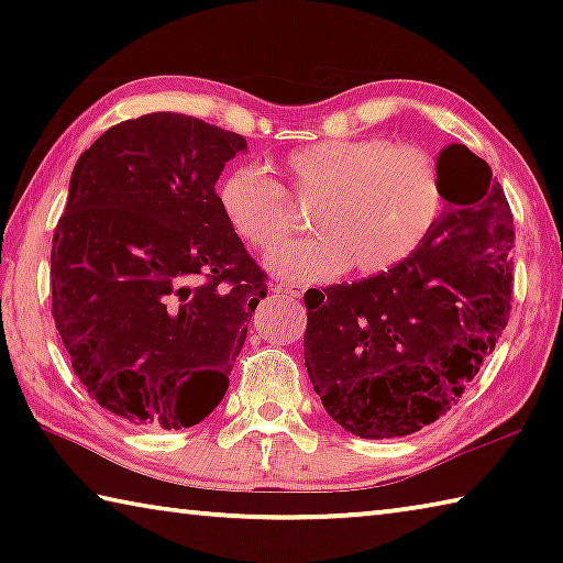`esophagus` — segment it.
<instances>
[{
  "label": "esophagus",
  "instance_id": "1",
  "mask_svg": "<svg viewBox=\"0 0 563 563\" xmlns=\"http://www.w3.org/2000/svg\"><path fill=\"white\" fill-rule=\"evenodd\" d=\"M273 292L275 295H285V298L298 300V298H302L305 288H302V285H292V283H278V285H273Z\"/></svg>",
  "mask_w": 563,
  "mask_h": 563
}]
</instances>
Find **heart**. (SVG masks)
Segmentation results:
<instances>
[{
	"label": "heart",
	"mask_w": 563,
	"mask_h": 563,
	"mask_svg": "<svg viewBox=\"0 0 563 563\" xmlns=\"http://www.w3.org/2000/svg\"><path fill=\"white\" fill-rule=\"evenodd\" d=\"M290 194L318 201L310 216L316 238L271 247L263 265L285 283H325L347 268L379 275L407 261L437 223L442 186L422 151L383 139H328L285 161ZM231 231L255 247L290 233L285 190L263 168L243 164L216 186Z\"/></svg>",
	"instance_id": "heart-1"
}]
</instances>
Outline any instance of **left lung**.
Here are the masks:
<instances>
[{"label": "left lung", "instance_id": "left-lung-1", "mask_svg": "<svg viewBox=\"0 0 563 563\" xmlns=\"http://www.w3.org/2000/svg\"><path fill=\"white\" fill-rule=\"evenodd\" d=\"M450 211L393 271L305 292V367L322 407L362 440L432 424L507 328L514 221L487 161L464 144L437 156Z\"/></svg>", "mask_w": 563, "mask_h": 563}]
</instances>
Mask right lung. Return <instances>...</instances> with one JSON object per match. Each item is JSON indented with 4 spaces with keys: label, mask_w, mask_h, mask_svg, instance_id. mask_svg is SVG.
<instances>
[{
    "label": "right lung",
    "mask_w": 563,
    "mask_h": 563,
    "mask_svg": "<svg viewBox=\"0 0 563 563\" xmlns=\"http://www.w3.org/2000/svg\"><path fill=\"white\" fill-rule=\"evenodd\" d=\"M243 136L174 111L117 123L76 161L52 245V312L111 415L194 427L221 405L265 275L216 201Z\"/></svg>",
    "instance_id": "1"
}]
</instances>
